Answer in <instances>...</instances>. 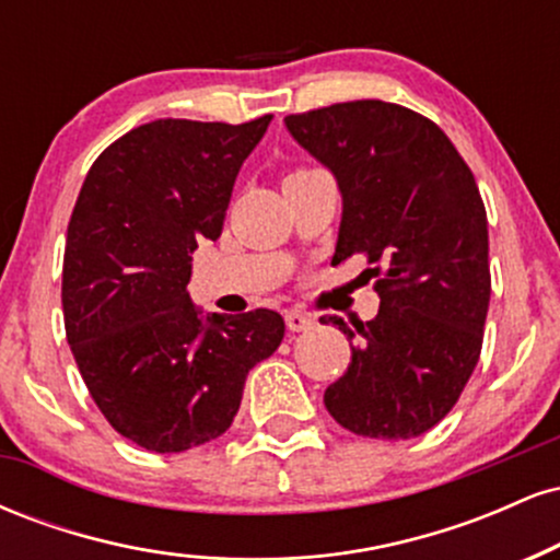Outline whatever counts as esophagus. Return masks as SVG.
Masks as SVG:
<instances>
[{"label": "esophagus", "mask_w": 560, "mask_h": 560, "mask_svg": "<svg viewBox=\"0 0 560 560\" xmlns=\"http://www.w3.org/2000/svg\"><path fill=\"white\" fill-rule=\"evenodd\" d=\"M284 320H287L289 331H307V329H313V324H316L313 316H307V313H300V311H289Z\"/></svg>", "instance_id": "1"}]
</instances>
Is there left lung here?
Here are the masks:
<instances>
[{"label":"left lung","mask_w":560,"mask_h":560,"mask_svg":"<svg viewBox=\"0 0 560 560\" xmlns=\"http://www.w3.org/2000/svg\"><path fill=\"white\" fill-rule=\"evenodd\" d=\"M300 147L337 178L342 223L331 262L363 255L376 318L339 316L352 361L324 392L339 427L410 440L440 423L479 363L490 307V236L474 173L440 126L382 100L287 115Z\"/></svg>","instance_id":"8db88e82"}]
</instances>
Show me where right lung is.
<instances>
[{"label": "right lung", "mask_w": 560, "mask_h": 560, "mask_svg": "<svg viewBox=\"0 0 560 560\" xmlns=\"http://www.w3.org/2000/svg\"><path fill=\"white\" fill-rule=\"evenodd\" d=\"M271 118L133 128L94 160L75 199L62 260L68 345L102 416L152 453L226 432L249 369L284 339L279 313L202 316L186 292L191 253L221 236L236 173Z\"/></svg>", "instance_id": "obj_1"}]
</instances>
